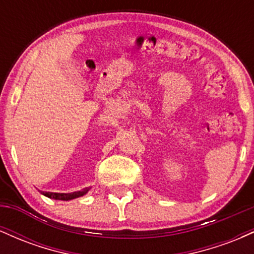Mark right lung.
Returning <instances> with one entry per match:
<instances>
[{"label":"right lung","mask_w":254,"mask_h":254,"mask_svg":"<svg viewBox=\"0 0 254 254\" xmlns=\"http://www.w3.org/2000/svg\"><path fill=\"white\" fill-rule=\"evenodd\" d=\"M89 191V188L83 189L82 191L72 192V193H54V192H42L44 196L51 198V199H58V200H70L74 199V198L81 197L83 194H86L87 192Z\"/></svg>","instance_id":"1"}]
</instances>
